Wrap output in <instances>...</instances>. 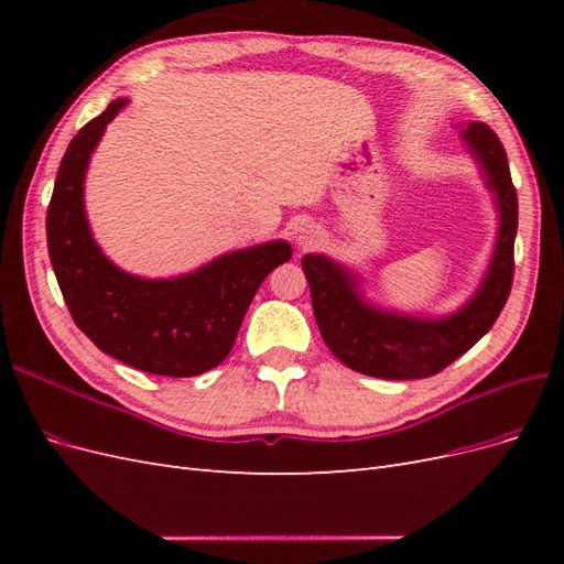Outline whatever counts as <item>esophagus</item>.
Instances as JSON below:
<instances>
[{
    "label": "esophagus",
    "mask_w": 564,
    "mask_h": 564,
    "mask_svg": "<svg viewBox=\"0 0 564 564\" xmlns=\"http://www.w3.org/2000/svg\"><path fill=\"white\" fill-rule=\"evenodd\" d=\"M319 240V232L313 228V226H301L299 228V232H296V242H299V247H311V245H315Z\"/></svg>",
    "instance_id": "esophagus-1"
}]
</instances>
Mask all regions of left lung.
<instances>
[{
	"mask_svg": "<svg viewBox=\"0 0 564 564\" xmlns=\"http://www.w3.org/2000/svg\"><path fill=\"white\" fill-rule=\"evenodd\" d=\"M464 139L485 166L501 212L497 251L485 284L466 308L445 319L379 313L357 296V284L344 268L324 256H303L301 265L311 284L313 313L324 344L346 367L367 377L390 381L435 377L491 329L508 301L516 272L518 193L499 135L482 122H470Z\"/></svg>",
	"mask_w": 564,
	"mask_h": 564,
	"instance_id": "obj_1",
	"label": "left lung"
}]
</instances>
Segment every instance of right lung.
Here are the masks:
<instances>
[{"label": "right lung", "mask_w": 564, "mask_h": 564, "mask_svg": "<svg viewBox=\"0 0 564 564\" xmlns=\"http://www.w3.org/2000/svg\"><path fill=\"white\" fill-rule=\"evenodd\" d=\"M124 104L112 100L65 150L46 212L48 259L67 311L96 348L158 377H197L226 360L256 292L292 259V247L270 242L232 251L176 280H141L115 268L84 216V174Z\"/></svg>", "instance_id": "add662e5"}]
</instances>
